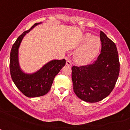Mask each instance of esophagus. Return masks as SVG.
Listing matches in <instances>:
<instances>
[{"label": "esophagus", "mask_w": 130, "mask_h": 130, "mask_svg": "<svg viewBox=\"0 0 130 130\" xmlns=\"http://www.w3.org/2000/svg\"><path fill=\"white\" fill-rule=\"evenodd\" d=\"M66 65H68V66H71L72 64H71V61L70 60H67V62H66Z\"/></svg>", "instance_id": "obj_1"}]
</instances>
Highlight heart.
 I'll return each mask as SVG.
<instances>
[{
	"instance_id": "heart-1",
	"label": "heart",
	"mask_w": 130,
	"mask_h": 130,
	"mask_svg": "<svg viewBox=\"0 0 130 130\" xmlns=\"http://www.w3.org/2000/svg\"><path fill=\"white\" fill-rule=\"evenodd\" d=\"M100 48V39L93 37L91 34L86 33L83 37L81 47L74 54V60L80 65H86L98 55Z\"/></svg>"
}]
</instances>
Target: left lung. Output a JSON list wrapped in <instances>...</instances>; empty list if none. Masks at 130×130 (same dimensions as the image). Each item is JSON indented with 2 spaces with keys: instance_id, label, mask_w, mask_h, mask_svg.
<instances>
[{
  "instance_id": "1",
  "label": "left lung",
  "mask_w": 130,
  "mask_h": 130,
  "mask_svg": "<svg viewBox=\"0 0 130 130\" xmlns=\"http://www.w3.org/2000/svg\"><path fill=\"white\" fill-rule=\"evenodd\" d=\"M101 52L91 64L72 67L74 93L78 98L95 103L109 96L115 87L119 74V56L113 41L102 31Z\"/></svg>"
}]
</instances>
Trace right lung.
Listing matches in <instances>:
<instances>
[{
  "mask_svg": "<svg viewBox=\"0 0 130 130\" xmlns=\"http://www.w3.org/2000/svg\"><path fill=\"white\" fill-rule=\"evenodd\" d=\"M36 23L30 30L20 35L13 43L10 53L9 68L12 79L17 87L28 98L44 96L49 92L55 76L66 63L65 59L52 60L44 65L40 70L31 74L23 72L18 62V48L22 39L32 28L41 24Z\"/></svg>",
  "mask_w": 130,
  "mask_h": 130,
  "instance_id": "1",
  "label": "right lung"
}]
</instances>
